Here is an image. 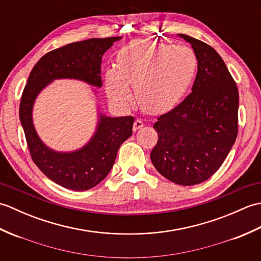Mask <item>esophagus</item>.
<instances>
[{"label":"esophagus","mask_w":261,"mask_h":261,"mask_svg":"<svg viewBox=\"0 0 261 261\" xmlns=\"http://www.w3.org/2000/svg\"><path fill=\"white\" fill-rule=\"evenodd\" d=\"M142 126H143V122L139 119H137L134 123V131H138L139 129H141Z\"/></svg>","instance_id":"esophagus-1"}]
</instances>
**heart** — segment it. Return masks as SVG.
Wrapping results in <instances>:
<instances>
[{
    "mask_svg": "<svg viewBox=\"0 0 261 261\" xmlns=\"http://www.w3.org/2000/svg\"><path fill=\"white\" fill-rule=\"evenodd\" d=\"M196 56L190 48L136 40L116 56L115 67L105 73V88L113 102L127 107L134 99L149 113L174 109L192 84L196 71Z\"/></svg>",
    "mask_w": 261,
    "mask_h": 261,
    "instance_id": "b5f03b06",
    "label": "heart"
}]
</instances>
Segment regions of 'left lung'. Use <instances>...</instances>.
<instances>
[{"instance_id": "1", "label": "left lung", "mask_w": 261, "mask_h": 261, "mask_svg": "<svg viewBox=\"0 0 261 261\" xmlns=\"http://www.w3.org/2000/svg\"><path fill=\"white\" fill-rule=\"evenodd\" d=\"M178 36L195 54L196 79L190 95L153 124L158 141L150 158L166 178L190 186L208 179L234 145L239 92L212 47L190 36Z\"/></svg>"}]
</instances>
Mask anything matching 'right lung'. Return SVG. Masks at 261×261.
Returning a JSON list of instances; mask_svg holds the SVG:
<instances>
[{"label": "right lung", "mask_w": 261, "mask_h": 261, "mask_svg": "<svg viewBox=\"0 0 261 261\" xmlns=\"http://www.w3.org/2000/svg\"><path fill=\"white\" fill-rule=\"evenodd\" d=\"M121 38H92L46 54L32 68L22 93L19 115L33 163L49 179L68 190H90L108 176L120 146L132 135L135 118L98 113L96 130L86 145L74 151H56L37 134L33 105L40 92L55 80H77L101 87L102 56Z\"/></svg>", "instance_id": "right-lung-1"}]
</instances>
